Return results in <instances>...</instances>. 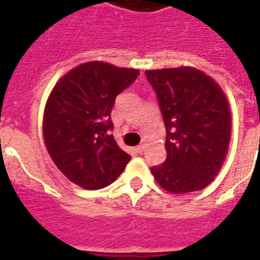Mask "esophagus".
<instances>
[{
	"label": "esophagus",
	"instance_id": "1",
	"mask_svg": "<svg viewBox=\"0 0 260 260\" xmlns=\"http://www.w3.org/2000/svg\"><path fill=\"white\" fill-rule=\"evenodd\" d=\"M135 149H136L137 153H141V152H143V151H144V149H145V144L137 145V147H136V148H135Z\"/></svg>",
	"mask_w": 260,
	"mask_h": 260
}]
</instances>
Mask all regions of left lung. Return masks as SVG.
<instances>
[{"mask_svg":"<svg viewBox=\"0 0 260 260\" xmlns=\"http://www.w3.org/2000/svg\"><path fill=\"white\" fill-rule=\"evenodd\" d=\"M166 125L167 159L151 168L166 191L203 189L218 175L231 137L229 101L220 86L195 68L145 72Z\"/></svg>","mask_w":260,"mask_h":260,"instance_id":"obj_1","label":"left lung"}]
</instances>
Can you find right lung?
<instances>
[{"instance_id": "add662e5", "label": "right lung", "mask_w": 260, "mask_h": 260, "mask_svg": "<svg viewBox=\"0 0 260 260\" xmlns=\"http://www.w3.org/2000/svg\"><path fill=\"white\" fill-rule=\"evenodd\" d=\"M139 73L90 61L72 69L53 88L44 112V139L57 168L72 183L104 188L131 160L111 134V112L117 94Z\"/></svg>"}]
</instances>
